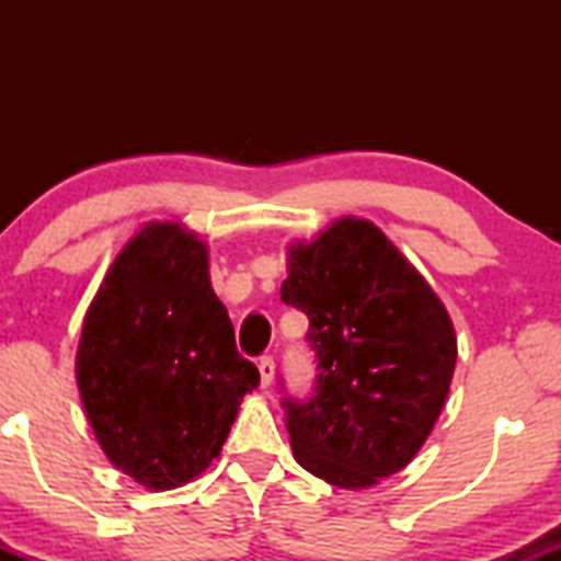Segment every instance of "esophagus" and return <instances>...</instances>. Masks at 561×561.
<instances>
[{
  "instance_id": "obj_1",
  "label": "esophagus",
  "mask_w": 561,
  "mask_h": 561,
  "mask_svg": "<svg viewBox=\"0 0 561 561\" xmlns=\"http://www.w3.org/2000/svg\"><path fill=\"white\" fill-rule=\"evenodd\" d=\"M259 371H261V385L268 388L274 382V358L272 356H263L259 362Z\"/></svg>"
}]
</instances>
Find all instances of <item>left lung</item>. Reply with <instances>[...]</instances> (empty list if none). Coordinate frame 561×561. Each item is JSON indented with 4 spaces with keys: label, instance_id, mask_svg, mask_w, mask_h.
<instances>
[{
    "label": "left lung",
    "instance_id": "left-lung-1",
    "mask_svg": "<svg viewBox=\"0 0 561 561\" xmlns=\"http://www.w3.org/2000/svg\"><path fill=\"white\" fill-rule=\"evenodd\" d=\"M282 300L308 317L319 375L285 401L295 461L364 491L420 454L448 398L456 332L427 279L385 231L343 216L287 250Z\"/></svg>",
    "mask_w": 561,
    "mask_h": 561
}]
</instances>
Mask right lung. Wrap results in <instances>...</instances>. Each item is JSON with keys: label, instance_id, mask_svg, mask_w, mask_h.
Here are the masks:
<instances>
[{"label": "right lung", "instance_id": "add662e5", "mask_svg": "<svg viewBox=\"0 0 561 561\" xmlns=\"http://www.w3.org/2000/svg\"><path fill=\"white\" fill-rule=\"evenodd\" d=\"M76 382L111 465L150 491L186 485L221 454L261 375L237 353L195 231L145 224L115 255L83 317Z\"/></svg>", "mask_w": 561, "mask_h": 561}]
</instances>
